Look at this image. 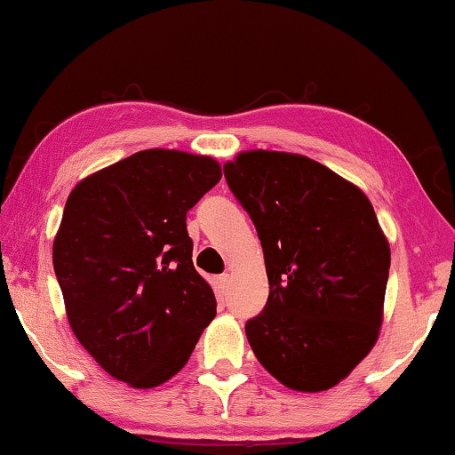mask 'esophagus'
<instances>
[{
    "mask_svg": "<svg viewBox=\"0 0 455 455\" xmlns=\"http://www.w3.org/2000/svg\"><path fill=\"white\" fill-rule=\"evenodd\" d=\"M215 285H217V291L226 294L228 288H229V275H228V273H223V275H217L215 277Z\"/></svg>",
    "mask_w": 455,
    "mask_h": 455,
    "instance_id": "1",
    "label": "esophagus"
}]
</instances>
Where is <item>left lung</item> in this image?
Instances as JSON below:
<instances>
[{"instance_id": "left-lung-1", "label": "left lung", "mask_w": 455, "mask_h": 455, "mask_svg": "<svg viewBox=\"0 0 455 455\" xmlns=\"http://www.w3.org/2000/svg\"><path fill=\"white\" fill-rule=\"evenodd\" d=\"M265 254L269 298L246 321L259 363L285 387L325 391L379 338L389 244L364 192L304 155L240 153L223 165Z\"/></svg>"}]
</instances>
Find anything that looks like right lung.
<instances>
[{"label": "right lung", "instance_id": "1", "mask_svg": "<svg viewBox=\"0 0 455 455\" xmlns=\"http://www.w3.org/2000/svg\"><path fill=\"white\" fill-rule=\"evenodd\" d=\"M220 180L215 159L151 148L68 196L53 242L68 321L99 366L132 387L184 369L217 313L192 263L186 213Z\"/></svg>", "mask_w": 455, "mask_h": 455}]
</instances>
